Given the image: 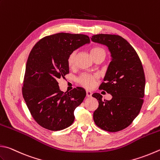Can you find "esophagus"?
Segmentation results:
<instances>
[{"instance_id": "esophagus-1", "label": "esophagus", "mask_w": 160, "mask_h": 160, "mask_svg": "<svg viewBox=\"0 0 160 160\" xmlns=\"http://www.w3.org/2000/svg\"><path fill=\"white\" fill-rule=\"evenodd\" d=\"M86 96L88 98H90L92 96V92L90 90H86Z\"/></svg>"}]
</instances>
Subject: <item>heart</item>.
Returning a JSON list of instances; mask_svg holds the SVG:
<instances>
[{"label":"heart","mask_w":160,"mask_h":160,"mask_svg":"<svg viewBox=\"0 0 160 160\" xmlns=\"http://www.w3.org/2000/svg\"><path fill=\"white\" fill-rule=\"evenodd\" d=\"M104 53L105 54V51L100 47H93L91 49V54L92 58L97 56L99 54ZM75 58H76V52H72L70 55L68 56V65L69 68H73L75 65ZM98 79V77L95 75H91L88 74H83L78 78V82H79L81 86L87 88H91L95 86L96 80Z\"/></svg>","instance_id":"1"}]
</instances>
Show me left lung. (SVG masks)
<instances>
[{"instance_id": "1", "label": "left lung", "mask_w": 160, "mask_h": 160, "mask_svg": "<svg viewBox=\"0 0 160 160\" xmlns=\"http://www.w3.org/2000/svg\"><path fill=\"white\" fill-rule=\"evenodd\" d=\"M91 40L106 45L112 58L99 86L112 99L103 100L99 93L92 94L99 102L93 120L103 130L118 132L131 124L142 107L146 85L143 65L136 51L120 35L98 34Z\"/></svg>"}]
</instances>
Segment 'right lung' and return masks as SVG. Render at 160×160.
I'll use <instances>...</instances> for the list:
<instances>
[{"mask_svg": "<svg viewBox=\"0 0 160 160\" xmlns=\"http://www.w3.org/2000/svg\"><path fill=\"white\" fill-rule=\"evenodd\" d=\"M89 43L88 35L59 32L46 36L32 47L26 62L22 94L41 127L59 131L73 123L74 111L83 101L86 90L77 87L64 92L57 81L69 73L68 56Z\"/></svg>", "mask_w": 160, "mask_h": 160, "instance_id": "right-lung-1", "label": "right lung"}]
</instances>
